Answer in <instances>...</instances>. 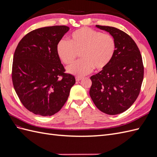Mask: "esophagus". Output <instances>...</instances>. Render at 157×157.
I'll use <instances>...</instances> for the list:
<instances>
[{
    "label": "esophagus",
    "mask_w": 157,
    "mask_h": 157,
    "mask_svg": "<svg viewBox=\"0 0 157 157\" xmlns=\"http://www.w3.org/2000/svg\"><path fill=\"white\" fill-rule=\"evenodd\" d=\"M75 79H76V81H80V80H81L82 79V78L80 77H76Z\"/></svg>",
    "instance_id": "1"
}]
</instances>
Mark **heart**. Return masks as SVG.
<instances>
[{
	"label": "heart",
	"mask_w": 157,
	"mask_h": 157,
	"mask_svg": "<svg viewBox=\"0 0 157 157\" xmlns=\"http://www.w3.org/2000/svg\"><path fill=\"white\" fill-rule=\"evenodd\" d=\"M116 50L113 37L107 33L84 27L71 33L69 41L61 40L57 46L60 59L65 65L72 63L80 53L82 59L67 67V72L78 77L94 69L101 71L110 63Z\"/></svg>",
	"instance_id": "1"
}]
</instances>
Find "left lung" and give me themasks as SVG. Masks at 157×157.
Here are the masks:
<instances>
[{
    "instance_id": "obj_1",
    "label": "left lung",
    "mask_w": 157,
    "mask_h": 157,
    "mask_svg": "<svg viewBox=\"0 0 157 157\" xmlns=\"http://www.w3.org/2000/svg\"><path fill=\"white\" fill-rule=\"evenodd\" d=\"M109 32L116 50L107 67L92 76L90 96L98 109L115 115L129 109L138 97L144 75L143 60L135 41L117 28L97 25Z\"/></svg>"
}]
</instances>
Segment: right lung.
Listing matches in <instances>:
<instances>
[{"label":"right lung","mask_w":157,"mask_h":157,"mask_svg":"<svg viewBox=\"0 0 157 157\" xmlns=\"http://www.w3.org/2000/svg\"><path fill=\"white\" fill-rule=\"evenodd\" d=\"M69 30L65 25L41 27L23 36L13 54L12 78L14 90L27 110L40 116L58 113L75 83L66 73L57 46Z\"/></svg>","instance_id":"right-lung-1"}]
</instances>
